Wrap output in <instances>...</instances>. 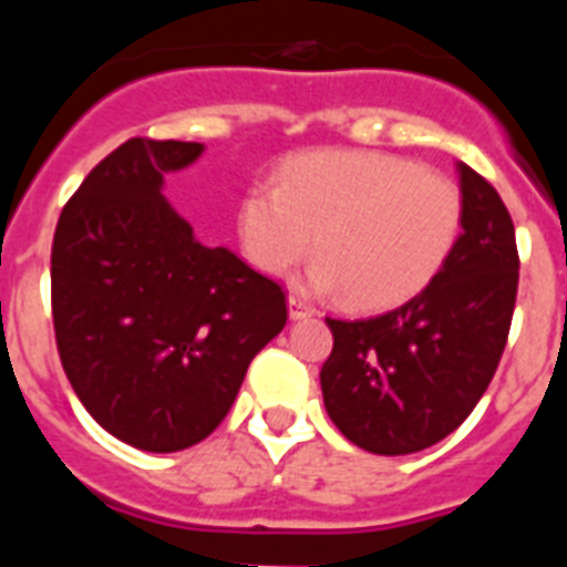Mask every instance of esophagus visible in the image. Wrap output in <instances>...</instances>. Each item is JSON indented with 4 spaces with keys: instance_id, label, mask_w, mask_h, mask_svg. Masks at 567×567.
<instances>
[{
    "instance_id": "obj_1",
    "label": "esophagus",
    "mask_w": 567,
    "mask_h": 567,
    "mask_svg": "<svg viewBox=\"0 0 567 567\" xmlns=\"http://www.w3.org/2000/svg\"><path fill=\"white\" fill-rule=\"evenodd\" d=\"M289 318L292 320H303V318H312L315 315V307L312 303H307L303 298H298V295H289Z\"/></svg>"
}]
</instances>
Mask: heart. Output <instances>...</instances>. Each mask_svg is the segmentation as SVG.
<instances>
[{
    "instance_id": "b5f03b06",
    "label": "heart",
    "mask_w": 567,
    "mask_h": 567,
    "mask_svg": "<svg viewBox=\"0 0 567 567\" xmlns=\"http://www.w3.org/2000/svg\"><path fill=\"white\" fill-rule=\"evenodd\" d=\"M238 240L258 272H289L312 249V284L352 309L414 298L454 252L463 193L400 155L309 150L284 162L278 187L252 184L238 204Z\"/></svg>"
}]
</instances>
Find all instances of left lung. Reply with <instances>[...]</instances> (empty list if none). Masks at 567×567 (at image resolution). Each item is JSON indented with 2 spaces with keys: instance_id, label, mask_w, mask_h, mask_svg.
Instances as JSON below:
<instances>
[{
  "instance_id": "1",
  "label": "left lung",
  "mask_w": 567,
  "mask_h": 567,
  "mask_svg": "<svg viewBox=\"0 0 567 567\" xmlns=\"http://www.w3.org/2000/svg\"><path fill=\"white\" fill-rule=\"evenodd\" d=\"M463 233L423 292L378 318L334 320L320 369L329 417L372 454L423 452L460 429L488 389L508 340L519 255L503 198L457 164Z\"/></svg>"
}]
</instances>
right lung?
<instances>
[{
	"label": "right lung",
	"instance_id": "obj_1",
	"mask_svg": "<svg viewBox=\"0 0 567 567\" xmlns=\"http://www.w3.org/2000/svg\"><path fill=\"white\" fill-rule=\"evenodd\" d=\"M198 142L130 138L59 215L50 303L73 392L122 443L169 454L233 409L255 354L287 327L275 280L204 247L162 195Z\"/></svg>",
	"mask_w": 567,
	"mask_h": 567
}]
</instances>
